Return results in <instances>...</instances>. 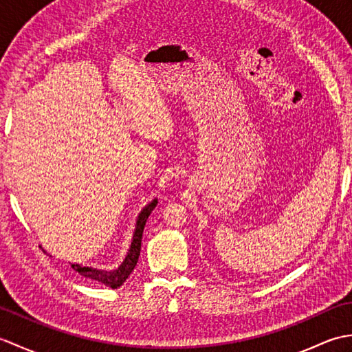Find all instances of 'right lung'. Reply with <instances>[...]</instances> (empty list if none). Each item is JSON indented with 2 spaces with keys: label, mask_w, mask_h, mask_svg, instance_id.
<instances>
[{
  "label": "right lung",
  "mask_w": 352,
  "mask_h": 352,
  "mask_svg": "<svg viewBox=\"0 0 352 352\" xmlns=\"http://www.w3.org/2000/svg\"><path fill=\"white\" fill-rule=\"evenodd\" d=\"M157 206V199H153L151 203L146 204L144 210H142L138 216L136 221V228H134V234H133V241L130 245V250L126 252V256L124 258V261L119 265L113 271H104V269H95L91 266H83L78 263H72V269L76 272H78L80 275L86 276V278L95 280L98 283L106 284V286L111 287V289H118L119 286H122L125 283V280L129 278L130 274L133 272V269L136 267L138 260L140 256V245H142V234H144V228L148 216L151 214V212L154 210V207ZM42 248V246H41Z\"/></svg>",
  "instance_id": "obj_1"
}]
</instances>
